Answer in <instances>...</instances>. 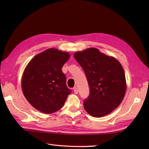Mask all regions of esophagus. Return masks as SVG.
<instances>
[{"instance_id":"1","label":"esophagus","mask_w":149,"mask_h":149,"mask_svg":"<svg viewBox=\"0 0 149 149\" xmlns=\"http://www.w3.org/2000/svg\"><path fill=\"white\" fill-rule=\"evenodd\" d=\"M73 90H74V93L75 94H77L78 93V90L76 86H75L74 88H73Z\"/></svg>"}]
</instances>
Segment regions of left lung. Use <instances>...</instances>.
I'll list each match as a JSON object with an SVG mask.
<instances>
[{"label":"left lung","mask_w":149,"mask_h":149,"mask_svg":"<svg viewBox=\"0 0 149 149\" xmlns=\"http://www.w3.org/2000/svg\"><path fill=\"white\" fill-rule=\"evenodd\" d=\"M74 58L83 68L90 88V95L84 107L94 117H102L118 107L125 96V72L118 60L90 48L74 54Z\"/></svg>","instance_id":"obj_1"}]
</instances>
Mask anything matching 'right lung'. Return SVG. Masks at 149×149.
Segmentation results:
<instances>
[{
    "mask_svg": "<svg viewBox=\"0 0 149 149\" xmlns=\"http://www.w3.org/2000/svg\"><path fill=\"white\" fill-rule=\"evenodd\" d=\"M69 58L68 52L51 48L28 63L22 75V88L28 102L37 110L50 114L64 105L72 91L66 86L61 68Z\"/></svg>",
    "mask_w": 149,
    "mask_h": 149,
    "instance_id": "obj_1",
    "label": "right lung"
}]
</instances>
